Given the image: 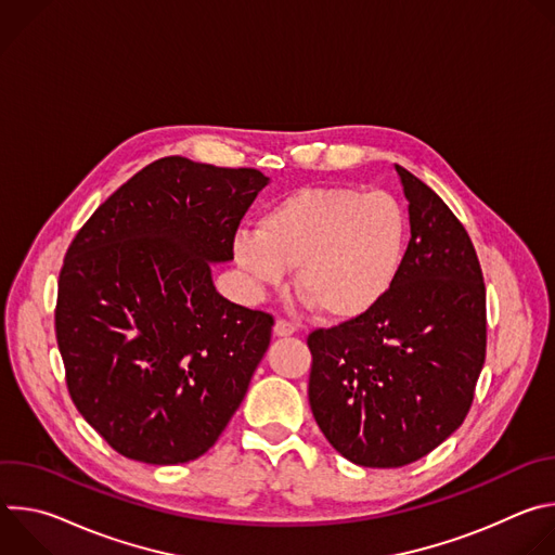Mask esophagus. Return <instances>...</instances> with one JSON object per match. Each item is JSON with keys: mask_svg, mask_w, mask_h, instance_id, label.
<instances>
[{"mask_svg": "<svg viewBox=\"0 0 555 555\" xmlns=\"http://www.w3.org/2000/svg\"><path fill=\"white\" fill-rule=\"evenodd\" d=\"M294 332H296V327H294V323H289V321H283V319H279V321L274 323V336H279V338L292 336Z\"/></svg>", "mask_w": 555, "mask_h": 555, "instance_id": "1", "label": "esophagus"}]
</instances>
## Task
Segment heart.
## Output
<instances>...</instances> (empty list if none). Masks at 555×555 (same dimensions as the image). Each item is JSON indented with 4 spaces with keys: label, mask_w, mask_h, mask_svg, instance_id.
Wrapping results in <instances>:
<instances>
[{
    "label": "heart",
    "mask_w": 555,
    "mask_h": 555,
    "mask_svg": "<svg viewBox=\"0 0 555 555\" xmlns=\"http://www.w3.org/2000/svg\"><path fill=\"white\" fill-rule=\"evenodd\" d=\"M409 217L386 191L298 189L272 204L259 230L234 234L232 255L257 287H281L298 268V292L330 319L373 311L398 283Z\"/></svg>",
    "instance_id": "heart-1"
}]
</instances>
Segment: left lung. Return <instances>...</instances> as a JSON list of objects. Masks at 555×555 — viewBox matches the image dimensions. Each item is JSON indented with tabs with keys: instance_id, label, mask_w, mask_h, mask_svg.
Returning <instances> with one entry per match:
<instances>
[{
	"instance_id": "1",
	"label": "left lung",
	"mask_w": 555,
	"mask_h": 555,
	"mask_svg": "<svg viewBox=\"0 0 555 555\" xmlns=\"http://www.w3.org/2000/svg\"><path fill=\"white\" fill-rule=\"evenodd\" d=\"M409 199L402 274L369 313L307 338L309 406L351 463L402 467L465 420L486 362V283L446 202L395 165Z\"/></svg>"
}]
</instances>
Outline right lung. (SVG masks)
<instances>
[{"label":"right lung","mask_w":555,"mask_h":555,"mask_svg":"<svg viewBox=\"0 0 555 555\" xmlns=\"http://www.w3.org/2000/svg\"><path fill=\"white\" fill-rule=\"evenodd\" d=\"M257 169L163 157L125 182L67 248L54 311L69 398L122 456L176 465L223 433L274 319L234 305L210 263L232 261Z\"/></svg>","instance_id":"add662e5"}]
</instances>
